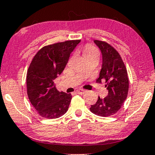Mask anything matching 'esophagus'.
Here are the masks:
<instances>
[{
    "label": "esophagus",
    "mask_w": 155,
    "mask_h": 155,
    "mask_svg": "<svg viewBox=\"0 0 155 155\" xmlns=\"http://www.w3.org/2000/svg\"><path fill=\"white\" fill-rule=\"evenodd\" d=\"M85 92H86V90H83V89H78L76 90V93L78 94H84Z\"/></svg>",
    "instance_id": "1"
}]
</instances>
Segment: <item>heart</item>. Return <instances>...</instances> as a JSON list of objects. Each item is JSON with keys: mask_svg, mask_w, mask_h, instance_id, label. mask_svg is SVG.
<instances>
[{"mask_svg": "<svg viewBox=\"0 0 155 155\" xmlns=\"http://www.w3.org/2000/svg\"><path fill=\"white\" fill-rule=\"evenodd\" d=\"M85 55H97V49L91 45H88L85 47V51H84Z\"/></svg>", "mask_w": 155, "mask_h": 155, "instance_id": "heart-1", "label": "heart"}]
</instances>
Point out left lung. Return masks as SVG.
I'll return each mask as SVG.
<instances>
[{
  "instance_id": "obj_1",
  "label": "left lung",
  "mask_w": 155,
  "mask_h": 155,
  "mask_svg": "<svg viewBox=\"0 0 155 155\" xmlns=\"http://www.w3.org/2000/svg\"><path fill=\"white\" fill-rule=\"evenodd\" d=\"M102 53V68L97 82L105 80L108 90L107 97L100 98L92 104L90 110L101 117H108L117 113L125 101L129 90V80L125 65L120 54L105 42L94 41Z\"/></svg>"
}]
</instances>
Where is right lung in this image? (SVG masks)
Segmentation results:
<instances>
[{"label":"right lung","mask_w":155,"mask_h":155,"mask_svg":"<svg viewBox=\"0 0 155 155\" xmlns=\"http://www.w3.org/2000/svg\"><path fill=\"white\" fill-rule=\"evenodd\" d=\"M80 40L47 45L34 56L26 78L30 102L41 117L55 119L66 113L72 95L56 89L55 80L62 73Z\"/></svg>","instance_id":"right-lung-1"}]
</instances>
